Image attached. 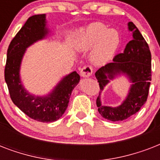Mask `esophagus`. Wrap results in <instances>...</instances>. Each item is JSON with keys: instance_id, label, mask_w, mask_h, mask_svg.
I'll return each instance as SVG.
<instances>
[{"instance_id": "34e87169", "label": "esophagus", "mask_w": 160, "mask_h": 160, "mask_svg": "<svg viewBox=\"0 0 160 160\" xmlns=\"http://www.w3.org/2000/svg\"><path fill=\"white\" fill-rule=\"evenodd\" d=\"M93 70L92 68L89 66V65H85L80 70V75L84 78H88L90 77V75H92Z\"/></svg>"}]
</instances>
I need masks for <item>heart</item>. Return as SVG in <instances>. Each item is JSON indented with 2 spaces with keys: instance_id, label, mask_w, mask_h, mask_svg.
Segmentation results:
<instances>
[{
  "instance_id": "heart-1",
  "label": "heart",
  "mask_w": 160,
  "mask_h": 160,
  "mask_svg": "<svg viewBox=\"0 0 160 160\" xmlns=\"http://www.w3.org/2000/svg\"><path fill=\"white\" fill-rule=\"evenodd\" d=\"M120 41L118 31L108 29L104 24L93 23L78 30L75 47L84 51L93 48L91 60L95 64L100 65L113 57L119 49Z\"/></svg>"
}]
</instances>
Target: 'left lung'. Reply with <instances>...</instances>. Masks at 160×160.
Returning a JSON list of instances; mask_svg holds the SVG:
<instances>
[{
	"mask_svg": "<svg viewBox=\"0 0 160 160\" xmlns=\"http://www.w3.org/2000/svg\"><path fill=\"white\" fill-rule=\"evenodd\" d=\"M132 40L119 53L95 72L100 91L96 100L98 111L110 121H122L139 111L146 102L151 80V53L149 46L133 22L128 23ZM124 75L132 83L128 95L118 107L103 106L100 95L111 80Z\"/></svg>",
	"mask_w": 160,
	"mask_h": 160,
	"instance_id": "left-lung-1",
	"label": "left lung"
}]
</instances>
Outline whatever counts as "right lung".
I'll list each match as a JSON object with an SVG mask.
<instances>
[{
    "label": "right lung",
    "mask_w": 160,
    "mask_h": 160,
    "mask_svg": "<svg viewBox=\"0 0 160 160\" xmlns=\"http://www.w3.org/2000/svg\"><path fill=\"white\" fill-rule=\"evenodd\" d=\"M46 18V14L29 17L11 41L7 50L5 80L11 100L21 111L35 120L48 123L56 121L65 113L80 77L76 71L70 73L45 95H33L23 85L20 75L21 62L26 49L48 36L50 31Z\"/></svg>",
    "instance_id": "1"
}]
</instances>
